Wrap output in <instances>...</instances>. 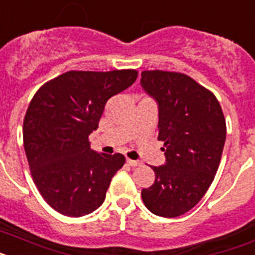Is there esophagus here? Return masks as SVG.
<instances>
[{"label": "esophagus", "mask_w": 255, "mask_h": 255, "mask_svg": "<svg viewBox=\"0 0 255 255\" xmlns=\"http://www.w3.org/2000/svg\"><path fill=\"white\" fill-rule=\"evenodd\" d=\"M127 163L129 164V166H132V167H136V166H140L141 162H138V160H133V159H128L127 158Z\"/></svg>", "instance_id": "obj_1"}]
</instances>
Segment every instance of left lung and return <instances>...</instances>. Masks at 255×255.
Wrapping results in <instances>:
<instances>
[{"mask_svg": "<svg viewBox=\"0 0 255 255\" xmlns=\"http://www.w3.org/2000/svg\"><path fill=\"white\" fill-rule=\"evenodd\" d=\"M141 87L158 105V140L166 163L141 190L147 210L176 218L193 209L211 185L226 142V119L217 97L179 72H141Z\"/></svg>", "mask_w": 255, "mask_h": 255, "instance_id": "obj_1", "label": "left lung"}]
</instances>
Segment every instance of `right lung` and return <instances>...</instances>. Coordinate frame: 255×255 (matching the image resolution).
I'll return each instance as SVG.
<instances>
[{
  "label": "right lung",
  "instance_id": "1",
  "mask_svg": "<svg viewBox=\"0 0 255 255\" xmlns=\"http://www.w3.org/2000/svg\"><path fill=\"white\" fill-rule=\"evenodd\" d=\"M134 70L68 71L42 85L23 123V142L38 192L55 211L83 217L104 204L126 158L92 150L88 136L109 98L131 87Z\"/></svg>",
  "mask_w": 255,
  "mask_h": 255
}]
</instances>
